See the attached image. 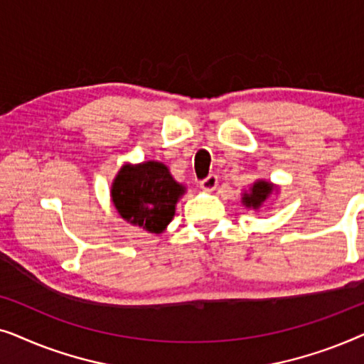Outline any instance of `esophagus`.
I'll use <instances>...</instances> for the list:
<instances>
[{
    "mask_svg": "<svg viewBox=\"0 0 364 364\" xmlns=\"http://www.w3.org/2000/svg\"><path fill=\"white\" fill-rule=\"evenodd\" d=\"M217 183H218L217 176H215V173H210V176L205 177L200 182V188H202V191H205V192H212V191H215V188H217Z\"/></svg>",
    "mask_w": 364,
    "mask_h": 364,
    "instance_id": "34e87169",
    "label": "esophagus"
}]
</instances>
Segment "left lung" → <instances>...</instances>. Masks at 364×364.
<instances>
[{
	"mask_svg": "<svg viewBox=\"0 0 364 364\" xmlns=\"http://www.w3.org/2000/svg\"><path fill=\"white\" fill-rule=\"evenodd\" d=\"M278 191H280V187H278L277 183L268 182L265 178H258V181H255L250 187H248V191L242 193L240 203L245 208H248V210L253 208V210L258 212L263 203L267 202V198L270 197L273 192L278 193Z\"/></svg>",
	"mask_w": 364,
	"mask_h": 364,
	"instance_id": "1",
	"label": "left lung"
}]
</instances>
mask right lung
Wrapping results in <instances>:
<instances>
[{
	"mask_svg": "<svg viewBox=\"0 0 364 364\" xmlns=\"http://www.w3.org/2000/svg\"><path fill=\"white\" fill-rule=\"evenodd\" d=\"M187 192L166 164L126 162L111 186V200L119 215L149 233H162L176 215V205Z\"/></svg>",
	"mask_w": 364,
	"mask_h": 364,
	"instance_id": "add662e5",
	"label": "right lung"
}]
</instances>
